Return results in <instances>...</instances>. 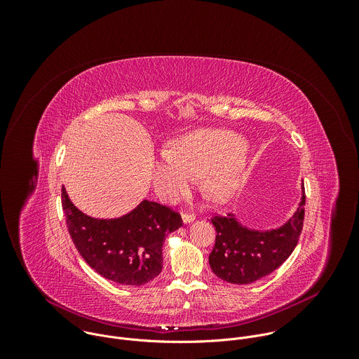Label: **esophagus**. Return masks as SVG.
I'll use <instances>...</instances> for the list:
<instances>
[{
	"instance_id": "obj_1",
	"label": "esophagus",
	"mask_w": 359,
	"mask_h": 359,
	"mask_svg": "<svg viewBox=\"0 0 359 359\" xmlns=\"http://www.w3.org/2000/svg\"><path fill=\"white\" fill-rule=\"evenodd\" d=\"M182 220H183V224H190L191 222H194V215L193 213H183Z\"/></svg>"
}]
</instances>
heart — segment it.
Listing matches in <instances>:
<instances>
[{"instance_id": "heart-1", "label": "heart", "mask_w": 359, "mask_h": 359, "mask_svg": "<svg viewBox=\"0 0 359 359\" xmlns=\"http://www.w3.org/2000/svg\"><path fill=\"white\" fill-rule=\"evenodd\" d=\"M245 170L244 140L224 129H197L172 142L153 162V186L165 200L183 194L200 176L203 194L213 203H227L238 191Z\"/></svg>"}]
</instances>
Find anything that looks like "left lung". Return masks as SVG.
Wrapping results in <instances>:
<instances>
[{"label": "left lung", "mask_w": 359, "mask_h": 359, "mask_svg": "<svg viewBox=\"0 0 359 359\" xmlns=\"http://www.w3.org/2000/svg\"><path fill=\"white\" fill-rule=\"evenodd\" d=\"M305 191L301 184L298 208L283 226L270 230L250 229L237 215L212 219L216 244L209 255L213 273L231 284H251L277 270L294 251L304 222Z\"/></svg>", "instance_id": "obj_1"}]
</instances>
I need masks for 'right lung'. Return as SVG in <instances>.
Masks as SVG:
<instances>
[{"instance_id": "obj_1", "label": "right lung", "mask_w": 359, "mask_h": 359, "mask_svg": "<svg viewBox=\"0 0 359 359\" xmlns=\"http://www.w3.org/2000/svg\"><path fill=\"white\" fill-rule=\"evenodd\" d=\"M62 209L82 259L97 274L122 285L139 287L158 277L163 243L182 227L180 215L147 198L121 217L97 219L81 212L62 186Z\"/></svg>"}]
</instances>
